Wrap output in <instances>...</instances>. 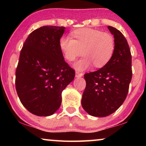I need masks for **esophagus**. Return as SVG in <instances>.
<instances>
[{
    "instance_id": "34e87169",
    "label": "esophagus",
    "mask_w": 146,
    "mask_h": 146,
    "mask_svg": "<svg viewBox=\"0 0 146 146\" xmlns=\"http://www.w3.org/2000/svg\"><path fill=\"white\" fill-rule=\"evenodd\" d=\"M83 75H84L83 73L79 72H78V71L76 72V77H78V78L82 77V76H83Z\"/></svg>"
}]
</instances>
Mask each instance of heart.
<instances>
[{
  "instance_id": "obj_1",
  "label": "heart",
  "mask_w": 146,
  "mask_h": 146,
  "mask_svg": "<svg viewBox=\"0 0 146 146\" xmlns=\"http://www.w3.org/2000/svg\"><path fill=\"white\" fill-rule=\"evenodd\" d=\"M59 47L68 62L75 61L81 54L84 55L74 65L78 70H84L92 64L96 68L105 66L114 54L115 42L111 34L84 28L72 32L70 37L62 36Z\"/></svg>"
}]
</instances>
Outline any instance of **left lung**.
<instances>
[{"label":"left lung","instance_id":"8db88e82","mask_svg":"<svg viewBox=\"0 0 146 146\" xmlns=\"http://www.w3.org/2000/svg\"><path fill=\"white\" fill-rule=\"evenodd\" d=\"M115 42L110 61L98 70L84 74L86 86L82 106L90 115L105 117L114 112L126 98L132 77L131 55L122 33L109 26Z\"/></svg>","mask_w":146,"mask_h":146}]
</instances>
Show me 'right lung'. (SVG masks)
Returning a JSON list of instances; mask_svg holds the SVG:
<instances>
[{
	"mask_svg": "<svg viewBox=\"0 0 146 146\" xmlns=\"http://www.w3.org/2000/svg\"><path fill=\"white\" fill-rule=\"evenodd\" d=\"M65 27L44 26L26 40L16 70L15 86L23 105L38 116L52 115L62 102V92L73 80L74 70L64 60L59 40Z\"/></svg>",
	"mask_w": 146,
	"mask_h": 146,
	"instance_id": "right-lung-1",
	"label": "right lung"
}]
</instances>
